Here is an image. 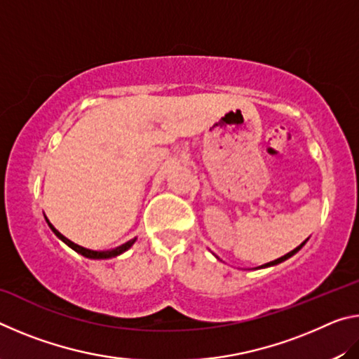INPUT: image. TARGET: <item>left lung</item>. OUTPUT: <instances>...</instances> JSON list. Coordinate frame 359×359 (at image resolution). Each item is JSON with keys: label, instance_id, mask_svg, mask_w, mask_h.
I'll use <instances>...</instances> for the list:
<instances>
[{"label": "left lung", "instance_id": "8db88e82", "mask_svg": "<svg viewBox=\"0 0 359 359\" xmlns=\"http://www.w3.org/2000/svg\"><path fill=\"white\" fill-rule=\"evenodd\" d=\"M306 242H307V241H304V242H302V244H301L299 247H296V248H294V250H291L290 253H287V255H283V257H282V258H278V259H274V261H271V263H266L264 266H261V267H267V266H276V264H278V263H282V261H285V259H288L290 257H293V255H294L296 252H299V250H301V248H302V245H304V244H306Z\"/></svg>", "mask_w": 359, "mask_h": 359}]
</instances>
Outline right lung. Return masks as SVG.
<instances>
[{
	"mask_svg": "<svg viewBox=\"0 0 359 359\" xmlns=\"http://www.w3.org/2000/svg\"><path fill=\"white\" fill-rule=\"evenodd\" d=\"M47 223H48V220H47ZM48 226H50V229L53 231V233H55L60 239H62L66 245H69L72 250H76L77 253H81V255H83V257H87V258H93V259H104V258H112V257H117V255H120V253H123L125 250H128V248L135 244V241L136 239H133V241H130V242H126V244H123V245H120V247H117V248H114V250H109V252H95V250H88V248H83V247H81V245H77V244H74V242H71L69 239H66L65 236L62 234V233H58V231L52 226L50 223H48Z\"/></svg>",
	"mask_w": 359,
	"mask_h": 359,
	"instance_id": "add662e5",
	"label": "right lung"
}]
</instances>
